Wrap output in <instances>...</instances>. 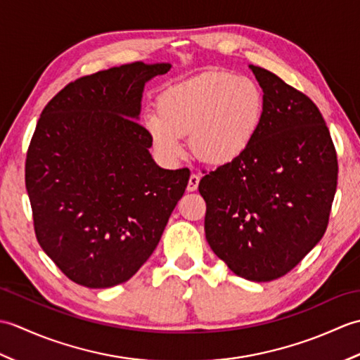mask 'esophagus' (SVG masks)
Segmentation results:
<instances>
[{"label":"esophagus","instance_id":"obj_1","mask_svg":"<svg viewBox=\"0 0 360 360\" xmlns=\"http://www.w3.org/2000/svg\"><path fill=\"white\" fill-rule=\"evenodd\" d=\"M200 179H201L200 174H196V173L190 174L188 184H187V192H195V190L198 188V186H200Z\"/></svg>","mask_w":360,"mask_h":360}]
</instances>
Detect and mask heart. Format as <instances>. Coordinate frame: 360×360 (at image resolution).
Instances as JSON below:
<instances>
[{
  "instance_id": "heart-1",
  "label": "heart",
  "mask_w": 360,
  "mask_h": 360,
  "mask_svg": "<svg viewBox=\"0 0 360 360\" xmlns=\"http://www.w3.org/2000/svg\"><path fill=\"white\" fill-rule=\"evenodd\" d=\"M263 116L264 94L255 80L209 71L167 88L158 98V112L143 122L160 158L178 159L181 137L190 134L193 155L219 165L246 153Z\"/></svg>"
}]
</instances>
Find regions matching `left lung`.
<instances>
[{"mask_svg":"<svg viewBox=\"0 0 360 360\" xmlns=\"http://www.w3.org/2000/svg\"><path fill=\"white\" fill-rule=\"evenodd\" d=\"M264 116L243 156L205 172V238L252 281L286 275L322 240L338 188V153L322 112L302 91L250 66Z\"/></svg>","mask_w":360,"mask_h":360,"instance_id":"1","label":"left lung"}]
</instances>
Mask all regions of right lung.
<instances>
[{
  "label": "right lung",
  "mask_w": 360,
  "mask_h": 360,
  "mask_svg": "<svg viewBox=\"0 0 360 360\" xmlns=\"http://www.w3.org/2000/svg\"><path fill=\"white\" fill-rule=\"evenodd\" d=\"M168 63L134 62L80 77L44 106L25 179L41 249L68 278L103 289L147 262L186 192L188 168L153 162L136 119L145 82Z\"/></svg>",
  "instance_id": "add662e5"
}]
</instances>
